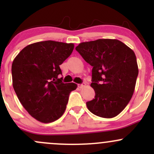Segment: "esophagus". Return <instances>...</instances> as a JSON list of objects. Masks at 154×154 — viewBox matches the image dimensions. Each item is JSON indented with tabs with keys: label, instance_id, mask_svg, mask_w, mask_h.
Returning a JSON list of instances; mask_svg holds the SVG:
<instances>
[{
	"label": "esophagus",
	"instance_id": "obj_1",
	"mask_svg": "<svg viewBox=\"0 0 154 154\" xmlns=\"http://www.w3.org/2000/svg\"><path fill=\"white\" fill-rule=\"evenodd\" d=\"M86 86V83H81V84H78V87L80 88H83V87H85Z\"/></svg>",
	"mask_w": 154,
	"mask_h": 154
}]
</instances>
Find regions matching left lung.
Segmentation results:
<instances>
[{
  "label": "left lung",
  "mask_w": 154,
  "mask_h": 154,
  "mask_svg": "<svg viewBox=\"0 0 154 154\" xmlns=\"http://www.w3.org/2000/svg\"><path fill=\"white\" fill-rule=\"evenodd\" d=\"M76 50L92 66V83L95 91L88 109L106 119L117 116L132 98L139 74L135 53L118 39L103 38L82 42Z\"/></svg>",
  "instance_id": "8db88e82"
}]
</instances>
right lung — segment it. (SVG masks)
<instances>
[{
	"mask_svg": "<svg viewBox=\"0 0 154 154\" xmlns=\"http://www.w3.org/2000/svg\"><path fill=\"white\" fill-rule=\"evenodd\" d=\"M73 43L48 41L23 48L12 65V86L18 100L32 117L42 123L60 119L66 109L74 83H63L60 66L74 50Z\"/></svg>",
	"mask_w": 154,
	"mask_h": 154,
	"instance_id": "add662e5",
	"label": "right lung"
}]
</instances>
